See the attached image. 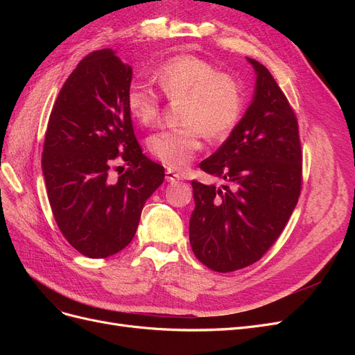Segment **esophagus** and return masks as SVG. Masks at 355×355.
<instances>
[{
    "label": "esophagus",
    "instance_id": "obj_1",
    "mask_svg": "<svg viewBox=\"0 0 355 355\" xmlns=\"http://www.w3.org/2000/svg\"><path fill=\"white\" fill-rule=\"evenodd\" d=\"M166 179H167V182H171V184H173V182H179L182 178H180V175L176 173V171H173L171 168H167L166 170Z\"/></svg>",
    "mask_w": 355,
    "mask_h": 355
}]
</instances>
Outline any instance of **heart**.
<instances>
[{"label":"heart","instance_id":"1","mask_svg":"<svg viewBox=\"0 0 355 355\" xmlns=\"http://www.w3.org/2000/svg\"><path fill=\"white\" fill-rule=\"evenodd\" d=\"M155 77L161 92L180 105V124L154 133L148 149L168 168H184L202 146V135L222 141L240 121L244 110L241 81L207 59L179 55L167 59ZM125 105L136 121L154 125L163 111V96L151 84L133 81Z\"/></svg>","mask_w":355,"mask_h":355}]
</instances>
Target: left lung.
Segmentation results:
<instances>
[{
    "label": "left lung",
    "mask_w": 355,
    "mask_h": 355,
    "mask_svg": "<svg viewBox=\"0 0 355 355\" xmlns=\"http://www.w3.org/2000/svg\"><path fill=\"white\" fill-rule=\"evenodd\" d=\"M241 121L213 155L200 163L225 185L192 180L196 209L189 241L197 259L216 272L257 262L280 237L302 189V148L295 111L263 65Z\"/></svg>",
    "instance_id": "1"
}]
</instances>
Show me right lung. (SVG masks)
Returning a JSON list of instances; mask_svg holds the SVG:
<instances>
[{
	"mask_svg": "<svg viewBox=\"0 0 355 355\" xmlns=\"http://www.w3.org/2000/svg\"><path fill=\"white\" fill-rule=\"evenodd\" d=\"M132 68L111 49L93 51L72 71L49 118L42 175L53 216L81 254L103 259L133 240L145 201L164 167L144 155L125 94ZM116 160L128 170L110 173Z\"/></svg>",
	"mask_w": 355,
	"mask_h": 355,
	"instance_id": "right-lung-1",
	"label": "right lung"
}]
</instances>
